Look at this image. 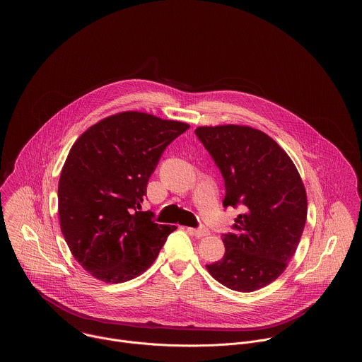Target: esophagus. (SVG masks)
Returning <instances> with one entry per match:
<instances>
[{
  "label": "esophagus",
  "instance_id": "1",
  "mask_svg": "<svg viewBox=\"0 0 362 362\" xmlns=\"http://www.w3.org/2000/svg\"><path fill=\"white\" fill-rule=\"evenodd\" d=\"M187 232L191 233V235H194V236H197V238H204V236H207V235H210V230L205 228V226H199V228H187Z\"/></svg>",
  "mask_w": 362,
  "mask_h": 362
}]
</instances>
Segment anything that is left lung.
Listing matches in <instances>:
<instances>
[{
  "mask_svg": "<svg viewBox=\"0 0 362 362\" xmlns=\"http://www.w3.org/2000/svg\"><path fill=\"white\" fill-rule=\"evenodd\" d=\"M198 139L224 177V207H240L225 255L207 264L220 284L254 292L284 273L307 221V194L291 157L263 132L238 124L202 126Z\"/></svg>",
  "mask_w": 362,
  "mask_h": 362,
  "instance_id": "8db88e82",
  "label": "left lung"
}]
</instances>
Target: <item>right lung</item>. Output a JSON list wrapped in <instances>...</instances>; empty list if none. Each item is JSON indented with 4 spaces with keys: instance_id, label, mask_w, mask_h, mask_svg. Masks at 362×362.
I'll return each mask as SVG.
<instances>
[{
    "instance_id": "add662e5",
    "label": "right lung",
    "mask_w": 362,
    "mask_h": 362,
    "mask_svg": "<svg viewBox=\"0 0 362 362\" xmlns=\"http://www.w3.org/2000/svg\"><path fill=\"white\" fill-rule=\"evenodd\" d=\"M189 126L126 111L90 126L70 149L58 183V214L74 259L103 282L142 274L175 225L139 211L151 175Z\"/></svg>"
}]
</instances>
